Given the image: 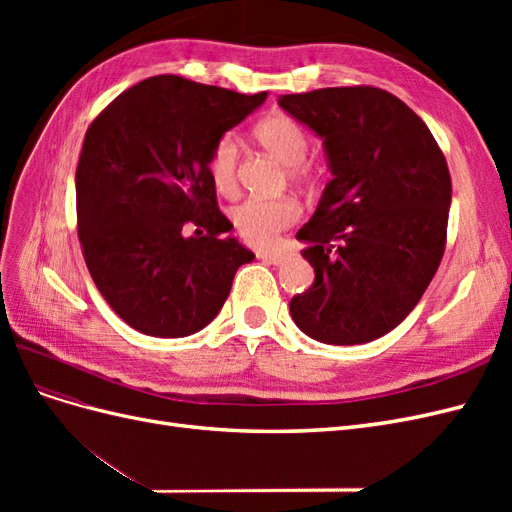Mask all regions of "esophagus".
I'll list each match as a JSON object with an SVG mask.
<instances>
[{
  "label": "esophagus",
  "instance_id": "obj_1",
  "mask_svg": "<svg viewBox=\"0 0 512 512\" xmlns=\"http://www.w3.org/2000/svg\"><path fill=\"white\" fill-rule=\"evenodd\" d=\"M256 256L260 260L271 262V265H282V262L286 260V254H282V252H256Z\"/></svg>",
  "mask_w": 512,
  "mask_h": 512
}]
</instances>
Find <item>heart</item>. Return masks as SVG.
<instances>
[{
	"mask_svg": "<svg viewBox=\"0 0 512 512\" xmlns=\"http://www.w3.org/2000/svg\"><path fill=\"white\" fill-rule=\"evenodd\" d=\"M256 141L271 156L286 164L290 181L314 185L327 175V164L320 156L307 153L309 136L301 123L286 115L273 113L256 123ZM239 136L224 132L211 145L207 158V173L213 188L224 196H235L239 190ZM301 205L290 196L280 198H250L232 211V226L239 237L254 247H269L280 237V232L301 220Z\"/></svg>",
	"mask_w": 512,
	"mask_h": 512,
	"instance_id": "1",
	"label": "heart"
}]
</instances>
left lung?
<instances>
[{
  "label": "left lung",
  "instance_id": "1",
  "mask_svg": "<svg viewBox=\"0 0 512 512\" xmlns=\"http://www.w3.org/2000/svg\"><path fill=\"white\" fill-rule=\"evenodd\" d=\"M280 106L324 138L333 179L299 232L316 280L290 301L322 344L393 331L436 275L446 247L451 175L436 138L389 91L354 85L288 94Z\"/></svg>",
  "mask_w": 512,
  "mask_h": 512
}]
</instances>
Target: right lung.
Segmentation results:
<instances>
[{"instance_id":"right-lung-1","label":"right lung","mask_w":512,"mask_h":512,"mask_svg":"<svg viewBox=\"0 0 512 512\" xmlns=\"http://www.w3.org/2000/svg\"><path fill=\"white\" fill-rule=\"evenodd\" d=\"M267 94L151 76L91 121L76 166L85 265L132 329L185 337L218 316L254 254L232 237L207 173L211 145ZM185 225L196 238H183Z\"/></svg>"}]
</instances>
